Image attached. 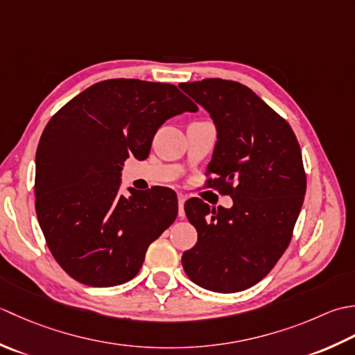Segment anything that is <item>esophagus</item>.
Segmentation results:
<instances>
[{
	"mask_svg": "<svg viewBox=\"0 0 355 355\" xmlns=\"http://www.w3.org/2000/svg\"><path fill=\"white\" fill-rule=\"evenodd\" d=\"M185 194L179 193L178 194V200H179V218H184L185 213H184V204H185Z\"/></svg>",
	"mask_w": 355,
	"mask_h": 355,
	"instance_id": "obj_1",
	"label": "esophagus"
}]
</instances>
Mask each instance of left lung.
Listing matches in <instances>:
<instances>
[{"instance_id": "8db88e82", "label": "left lung", "mask_w": 355, "mask_h": 355, "mask_svg": "<svg viewBox=\"0 0 355 355\" xmlns=\"http://www.w3.org/2000/svg\"><path fill=\"white\" fill-rule=\"evenodd\" d=\"M179 87L218 130L207 187L233 199L231 208L185 202L198 242L182 254V266L209 291H243L274 268L291 242L306 191L300 146L288 122L247 85L208 78Z\"/></svg>"}]
</instances>
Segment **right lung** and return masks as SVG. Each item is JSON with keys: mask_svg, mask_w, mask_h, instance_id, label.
I'll use <instances>...</instances> for the list:
<instances>
[{"mask_svg": "<svg viewBox=\"0 0 355 355\" xmlns=\"http://www.w3.org/2000/svg\"><path fill=\"white\" fill-rule=\"evenodd\" d=\"M176 85L107 79L47 122L36 148L35 208L47 247L70 277L89 286L132 280L147 248L178 216L167 187L119 194L124 161H144L165 121L196 112Z\"/></svg>", "mask_w": 355, "mask_h": 355, "instance_id": "add662e5", "label": "right lung"}]
</instances>
